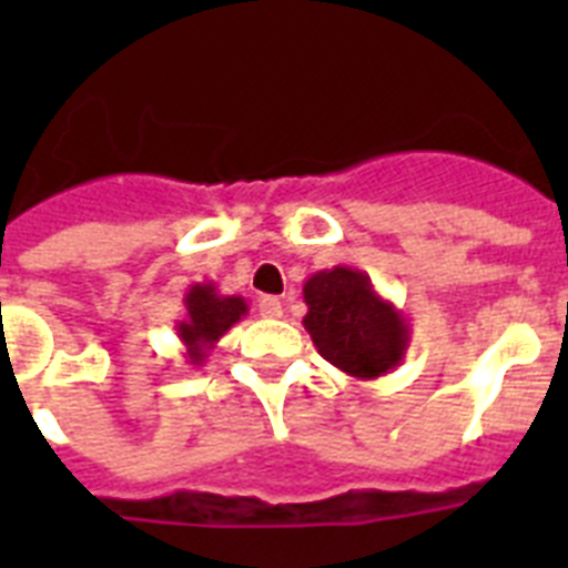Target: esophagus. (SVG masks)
Masks as SVG:
<instances>
[{"mask_svg": "<svg viewBox=\"0 0 568 568\" xmlns=\"http://www.w3.org/2000/svg\"><path fill=\"white\" fill-rule=\"evenodd\" d=\"M258 313L264 315V318H281V313H284L281 298H275V295H264V298L258 301Z\"/></svg>", "mask_w": 568, "mask_h": 568, "instance_id": "esophagus-1", "label": "esophagus"}]
</instances>
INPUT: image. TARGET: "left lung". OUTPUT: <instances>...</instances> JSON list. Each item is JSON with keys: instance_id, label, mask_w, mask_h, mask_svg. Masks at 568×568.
<instances>
[{"instance_id": "1", "label": "left lung", "mask_w": 568, "mask_h": 568, "mask_svg": "<svg viewBox=\"0 0 568 568\" xmlns=\"http://www.w3.org/2000/svg\"><path fill=\"white\" fill-rule=\"evenodd\" d=\"M304 329L321 358L358 381L386 375L409 349V321L353 267L318 270L304 281Z\"/></svg>"}]
</instances>
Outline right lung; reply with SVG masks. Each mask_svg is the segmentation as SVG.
<instances>
[{
    "mask_svg": "<svg viewBox=\"0 0 568 568\" xmlns=\"http://www.w3.org/2000/svg\"><path fill=\"white\" fill-rule=\"evenodd\" d=\"M247 301L241 295H222L213 281H202L184 293V318L175 321V335L184 344L190 366H202L213 346L247 315Z\"/></svg>",
    "mask_w": 568,
    "mask_h": 568,
    "instance_id": "1",
    "label": "right lung"
}]
</instances>
